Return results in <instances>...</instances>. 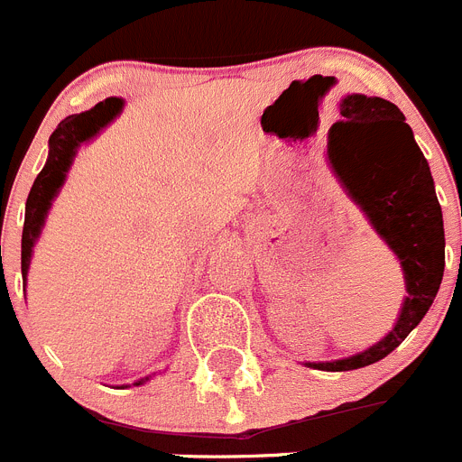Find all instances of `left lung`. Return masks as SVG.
I'll use <instances>...</instances> for the list:
<instances>
[{
    "label": "left lung",
    "mask_w": 462,
    "mask_h": 462,
    "mask_svg": "<svg viewBox=\"0 0 462 462\" xmlns=\"http://www.w3.org/2000/svg\"><path fill=\"white\" fill-rule=\"evenodd\" d=\"M342 159L336 173L405 273L407 296L393 330L365 352L328 363H305L326 373L365 368L389 356L426 317L444 275V222L430 169L405 116L379 97L349 94L340 101ZM330 129V138H333ZM333 143V141H330ZM333 154V150H330Z\"/></svg>",
    "instance_id": "1"
}]
</instances>
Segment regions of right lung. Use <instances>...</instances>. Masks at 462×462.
Returning a JSON list of instances; mask_svg holds the SVG:
<instances>
[{
    "mask_svg": "<svg viewBox=\"0 0 462 462\" xmlns=\"http://www.w3.org/2000/svg\"><path fill=\"white\" fill-rule=\"evenodd\" d=\"M125 101L117 99V97H110V99L99 101L94 108L79 113V116L64 117L57 129L52 132L51 150H48V162L43 166L39 175H36L34 185H32L30 196H27V208H24V226H23V280H27V271H30L32 261V247H34L36 238H39L43 222H46V215L51 210L52 199L57 196L60 187L64 185L69 173V166H71L73 157L79 152L80 143L89 141L97 134L104 129L108 122L116 120V116L122 110ZM150 377L141 379L138 383L148 382Z\"/></svg>",
    "mask_w": 462,
    "mask_h": 462,
    "instance_id": "1",
    "label": "right lung"
}]
</instances>
